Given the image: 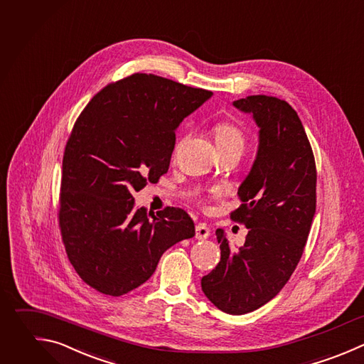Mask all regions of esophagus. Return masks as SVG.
<instances>
[{
	"mask_svg": "<svg viewBox=\"0 0 364 364\" xmlns=\"http://www.w3.org/2000/svg\"><path fill=\"white\" fill-rule=\"evenodd\" d=\"M195 230H196L195 236H196L198 240H203V239L209 237V235H210V230H209V228L205 223H198L195 226Z\"/></svg>",
	"mask_w": 364,
	"mask_h": 364,
	"instance_id": "1",
	"label": "esophagus"
}]
</instances>
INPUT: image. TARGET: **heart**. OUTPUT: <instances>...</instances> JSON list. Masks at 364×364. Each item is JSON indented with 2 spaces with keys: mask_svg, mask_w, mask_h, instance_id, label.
Masks as SVG:
<instances>
[{
  "mask_svg": "<svg viewBox=\"0 0 364 364\" xmlns=\"http://www.w3.org/2000/svg\"><path fill=\"white\" fill-rule=\"evenodd\" d=\"M215 139L219 149H237L243 152L246 145L243 132L230 122H219L215 127Z\"/></svg>",
  "mask_w": 364,
  "mask_h": 364,
  "instance_id": "1",
  "label": "heart"
}]
</instances>
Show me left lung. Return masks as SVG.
I'll return each instance as SVG.
<instances>
[{"label":"left lung","mask_w":364,"mask_h":364,"mask_svg":"<svg viewBox=\"0 0 364 364\" xmlns=\"http://www.w3.org/2000/svg\"><path fill=\"white\" fill-rule=\"evenodd\" d=\"M233 107L259 127L256 159L237 189L242 205L230 213L249 232L233 252L216 230L220 262L200 284L219 310L245 314L272 300L294 272L316 212L317 173L301 121L286 101L250 95Z\"/></svg>","instance_id":"8db88e82"}]
</instances>
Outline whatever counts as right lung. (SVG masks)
<instances>
[{
	"mask_svg": "<svg viewBox=\"0 0 364 364\" xmlns=\"http://www.w3.org/2000/svg\"><path fill=\"white\" fill-rule=\"evenodd\" d=\"M212 97L152 74L107 85L85 107L63 159L60 229L80 277L122 296L155 272L164 252L195 236L179 208H135L134 192L168 172L179 124Z\"/></svg>",
	"mask_w": 364,
	"mask_h": 364,
	"instance_id": "right-lung-1",
	"label": "right lung"
}]
</instances>
